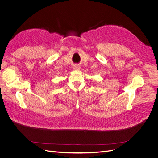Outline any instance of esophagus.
Returning a JSON list of instances; mask_svg holds the SVG:
<instances>
[{
	"label": "esophagus",
	"mask_w": 158,
	"mask_h": 158,
	"mask_svg": "<svg viewBox=\"0 0 158 158\" xmlns=\"http://www.w3.org/2000/svg\"><path fill=\"white\" fill-rule=\"evenodd\" d=\"M73 69L74 70H78V69H80V66H79V65H77V64H76V65H74Z\"/></svg>",
	"instance_id": "1"
}]
</instances>
